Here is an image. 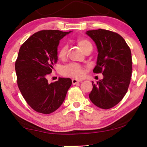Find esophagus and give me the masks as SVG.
I'll return each mask as SVG.
<instances>
[{
    "label": "esophagus",
    "mask_w": 147,
    "mask_h": 147,
    "mask_svg": "<svg viewBox=\"0 0 147 147\" xmlns=\"http://www.w3.org/2000/svg\"><path fill=\"white\" fill-rule=\"evenodd\" d=\"M82 80H76V79H72V84H73V85H75V84L79 83V82H82Z\"/></svg>",
    "instance_id": "1"
}]
</instances>
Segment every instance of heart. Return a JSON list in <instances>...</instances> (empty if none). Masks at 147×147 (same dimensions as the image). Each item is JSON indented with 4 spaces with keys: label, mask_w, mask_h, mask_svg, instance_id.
<instances>
[{
    "label": "heart",
    "mask_w": 147,
    "mask_h": 147,
    "mask_svg": "<svg viewBox=\"0 0 147 147\" xmlns=\"http://www.w3.org/2000/svg\"><path fill=\"white\" fill-rule=\"evenodd\" d=\"M76 41L84 52L90 46H92L89 41L86 39H83V38H78ZM67 47L66 45H63L60 48L59 52H58V56L60 59H63L67 55ZM62 74L65 76H67V77L80 78L83 76L84 71L81 65H78L77 63H70L63 67L62 69Z\"/></svg>",
    "instance_id": "b5f03b06"
}]
</instances>
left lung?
<instances>
[{"label":"left lung","instance_id":"obj_1","mask_svg":"<svg viewBox=\"0 0 147 147\" xmlns=\"http://www.w3.org/2000/svg\"><path fill=\"white\" fill-rule=\"evenodd\" d=\"M86 33L96 43L98 58L94 73L103 74V79L92 82L89 98L102 109L114 107L127 92L132 75L130 47L119 34L105 29L88 31Z\"/></svg>","mask_w":147,"mask_h":147}]
</instances>
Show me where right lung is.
<instances>
[{
  "instance_id": "1",
  "label": "right lung",
  "mask_w": 147,
  "mask_h": 147,
  "mask_svg": "<svg viewBox=\"0 0 147 147\" xmlns=\"http://www.w3.org/2000/svg\"><path fill=\"white\" fill-rule=\"evenodd\" d=\"M71 32L40 31L19 49L15 62L18 87L27 104L39 113L50 114L58 109L72 84L70 78H59L51 84L47 80L57 61L59 41Z\"/></svg>"
}]
</instances>
